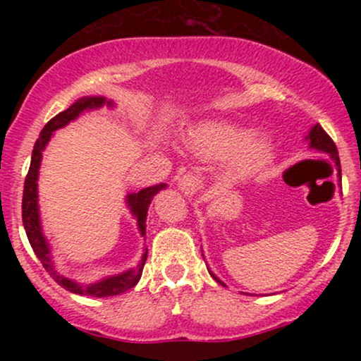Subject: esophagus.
I'll return each instance as SVG.
<instances>
[{
  "instance_id": "obj_1",
  "label": "esophagus",
  "mask_w": 361,
  "mask_h": 361,
  "mask_svg": "<svg viewBox=\"0 0 361 361\" xmlns=\"http://www.w3.org/2000/svg\"><path fill=\"white\" fill-rule=\"evenodd\" d=\"M178 185H180V190L186 197H192L200 188V178L195 175V173H186V175L178 178Z\"/></svg>"
}]
</instances>
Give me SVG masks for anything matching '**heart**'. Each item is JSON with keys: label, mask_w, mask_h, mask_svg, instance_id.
I'll return each instance as SVG.
<instances>
[{"label": "heart", "mask_w": 361, "mask_h": 361, "mask_svg": "<svg viewBox=\"0 0 361 361\" xmlns=\"http://www.w3.org/2000/svg\"><path fill=\"white\" fill-rule=\"evenodd\" d=\"M186 146L202 157L227 156V171L241 176L270 159L273 142L263 132L250 134L235 123L210 120L186 132Z\"/></svg>", "instance_id": "b5f03b06"}]
</instances>
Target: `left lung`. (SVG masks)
Returning <instances> with one entry per match:
<instances>
[{
    "label": "left lung",
    "mask_w": 361,
    "mask_h": 361,
    "mask_svg": "<svg viewBox=\"0 0 361 361\" xmlns=\"http://www.w3.org/2000/svg\"><path fill=\"white\" fill-rule=\"evenodd\" d=\"M309 140V147L316 149V151H321V152H326L327 156H331V159L334 161V164H336V169H338V176H339V181H341V166H339V156H338V149H336V144L333 142V139L329 137V135L326 134V130L322 128L319 123H316L312 128H310L309 135L305 137ZM210 275H212V279L217 281V283H221L222 287H226V283H224L222 280H219L217 276L214 275L212 271L209 270Z\"/></svg>",
    "instance_id": "8db88e82"
}]
</instances>
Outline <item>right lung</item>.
<instances>
[{"label":"right lung","instance_id":"add662e5","mask_svg":"<svg viewBox=\"0 0 361 361\" xmlns=\"http://www.w3.org/2000/svg\"><path fill=\"white\" fill-rule=\"evenodd\" d=\"M114 106V102H109L105 97H82L80 100H76L69 106L68 110L61 111L59 115L49 120L45 123V127L40 132L39 139H37L34 151H32V161L30 168H28V175L25 178V186H23V200H22V221L25 233H27L28 243H30L32 250L37 255V258L40 259L45 271L52 276L62 288L69 290V292L78 293V295H88V297H114L120 295V293L127 292L132 287L137 285L142 275L144 263L147 259V250L144 251L142 259H140L137 268H130V270L120 273V275H111L106 276L100 281H94V283H80V281L68 279L62 273L57 270L56 263L52 259L51 246H49L47 239L42 233V226H40V214H39V192H37V180H39V168L40 161H42V152L47 142L52 137V132H56L57 128H62L68 126L69 122L76 120L85 110H93L100 109L103 105ZM163 188H166V183H161L156 186H149V188L140 190L137 193L127 195V207L130 209L132 215L137 219V227L140 231V235H146V219H147V210L151 205L152 198L157 192H161Z\"/></svg>","mask_w":361,"mask_h":361}]
</instances>
